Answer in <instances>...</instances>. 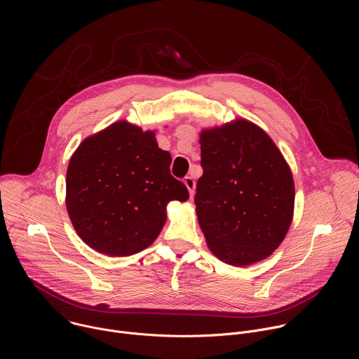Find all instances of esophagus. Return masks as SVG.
Segmentation results:
<instances>
[{
  "mask_svg": "<svg viewBox=\"0 0 359 359\" xmlns=\"http://www.w3.org/2000/svg\"><path fill=\"white\" fill-rule=\"evenodd\" d=\"M184 184H186V187L189 189V193H190V197L193 198V196H194V189H196V182H194V179L193 177H190V176H186L184 177Z\"/></svg>",
  "mask_w": 359,
  "mask_h": 359,
  "instance_id": "34e87169",
  "label": "esophagus"
}]
</instances>
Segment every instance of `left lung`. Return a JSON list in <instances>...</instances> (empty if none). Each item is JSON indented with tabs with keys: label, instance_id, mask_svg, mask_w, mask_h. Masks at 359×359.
<instances>
[{
	"label": "left lung",
	"instance_id": "8db88e82",
	"mask_svg": "<svg viewBox=\"0 0 359 359\" xmlns=\"http://www.w3.org/2000/svg\"><path fill=\"white\" fill-rule=\"evenodd\" d=\"M200 150L194 204L209 248L237 267L267 259L294 213V180L281 151L245 119L203 130Z\"/></svg>",
	"mask_w": 359,
	"mask_h": 359
}]
</instances>
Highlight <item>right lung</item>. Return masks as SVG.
<instances>
[{
    "mask_svg": "<svg viewBox=\"0 0 359 359\" xmlns=\"http://www.w3.org/2000/svg\"><path fill=\"white\" fill-rule=\"evenodd\" d=\"M170 163L155 132L125 121L86 137L67 170V210L79 237L112 257L149 247L166 223L168 203L189 198Z\"/></svg>",
    "mask_w": 359,
    "mask_h": 359,
    "instance_id": "obj_1",
    "label": "right lung"
}]
</instances>
